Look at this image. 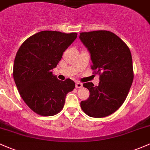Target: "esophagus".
Here are the masks:
<instances>
[{
  "label": "esophagus",
  "mask_w": 150,
  "mask_h": 150,
  "mask_svg": "<svg viewBox=\"0 0 150 150\" xmlns=\"http://www.w3.org/2000/svg\"><path fill=\"white\" fill-rule=\"evenodd\" d=\"M82 86H83L82 83H80V82H76V88H81Z\"/></svg>",
  "instance_id": "esophagus-1"
}]
</instances>
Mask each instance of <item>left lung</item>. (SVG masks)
<instances>
[{
  "label": "left lung",
  "instance_id": "8db88e82",
  "mask_svg": "<svg viewBox=\"0 0 150 150\" xmlns=\"http://www.w3.org/2000/svg\"><path fill=\"white\" fill-rule=\"evenodd\" d=\"M79 38L90 53L91 69L100 75L99 86L83 84L90 95L81 101V108L91 117H107L122 105L132 83L131 52L120 37L108 30L83 32Z\"/></svg>",
  "mask_w": 150,
  "mask_h": 150
}]
</instances>
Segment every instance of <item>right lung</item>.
I'll list each match as a JSON object with an SVG mask.
<instances>
[{
  "label": "right lung",
  "instance_id": "obj_1",
  "mask_svg": "<svg viewBox=\"0 0 150 150\" xmlns=\"http://www.w3.org/2000/svg\"><path fill=\"white\" fill-rule=\"evenodd\" d=\"M76 37V33L43 30L19 48L13 64L14 81L23 100L36 114L53 116L60 112L67 94L75 88L74 81L59 80L52 69Z\"/></svg>",
  "mask_w": 150,
  "mask_h": 150
}]
</instances>
